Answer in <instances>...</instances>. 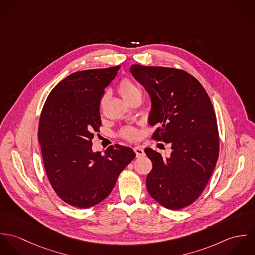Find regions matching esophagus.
Returning a JSON list of instances; mask_svg holds the SVG:
<instances>
[{
  "label": "esophagus",
  "instance_id": "obj_1",
  "mask_svg": "<svg viewBox=\"0 0 255 255\" xmlns=\"http://www.w3.org/2000/svg\"><path fill=\"white\" fill-rule=\"evenodd\" d=\"M133 150H134V152L136 154V157H141V156L144 155V150L140 146H135L133 148Z\"/></svg>",
  "mask_w": 255,
  "mask_h": 255
}]
</instances>
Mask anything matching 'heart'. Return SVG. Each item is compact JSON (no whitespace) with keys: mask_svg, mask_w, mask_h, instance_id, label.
<instances>
[{"mask_svg":"<svg viewBox=\"0 0 255 255\" xmlns=\"http://www.w3.org/2000/svg\"><path fill=\"white\" fill-rule=\"evenodd\" d=\"M118 90L121 96L127 102L136 96H141V91L139 87L132 80L128 78H124L123 80L120 81L118 85ZM103 103H104V98L101 102V105H103ZM122 135L128 139H134L137 135V132L132 128H127L122 131Z\"/></svg>","mask_w":255,"mask_h":255,"instance_id":"b5f03b06","label":"heart"}]
</instances>
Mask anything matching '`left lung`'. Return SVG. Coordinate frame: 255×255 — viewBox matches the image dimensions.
I'll return each instance as SVG.
<instances>
[{
	"mask_svg": "<svg viewBox=\"0 0 255 255\" xmlns=\"http://www.w3.org/2000/svg\"><path fill=\"white\" fill-rule=\"evenodd\" d=\"M129 70L150 96L148 123L158 127L153 137L172 148L167 158L144 149L153 164L146 178L147 190L165 208L181 209L202 193L217 163L213 105L199 81L184 71L140 65Z\"/></svg>",
	"mask_w": 255,
	"mask_h": 255,
	"instance_id": "left-lung-1",
	"label": "left lung"
}]
</instances>
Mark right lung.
<instances>
[{"label": "right lung", "instance_id": "right-lung-1", "mask_svg": "<svg viewBox=\"0 0 255 255\" xmlns=\"http://www.w3.org/2000/svg\"><path fill=\"white\" fill-rule=\"evenodd\" d=\"M120 68L72 73L53 88L41 113L38 141L47 177L58 196L77 208L104 200L135 157L120 144L105 154L92 150L93 133L102 125L100 102Z\"/></svg>", "mask_w": 255, "mask_h": 255}]
</instances>
